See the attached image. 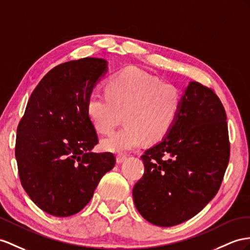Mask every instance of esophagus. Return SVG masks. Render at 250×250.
<instances>
[{
    "label": "esophagus",
    "mask_w": 250,
    "mask_h": 250,
    "mask_svg": "<svg viewBox=\"0 0 250 250\" xmlns=\"http://www.w3.org/2000/svg\"><path fill=\"white\" fill-rule=\"evenodd\" d=\"M126 157H127L126 154H124V153H119V154H117V156H116V161L118 164H121L125 161Z\"/></svg>",
    "instance_id": "esophagus-1"
}]
</instances>
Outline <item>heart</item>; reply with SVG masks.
Instances as JSON below:
<instances>
[{"instance_id": "1", "label": "heart", "mask_w": 250, "mask_h": 250, "mask_svg": "<svg viewBox=\"0 0 250 250\" xmlns=\"http://www.w3.org/2000/svg\"><path fill=\"white\" fill-rule=\"evenodd\" d=\"M105 89L89 94L86 112L102 134L112 133L124 114L125 125L101 143L110 152L133 150L145 139L158 142L174 125L181 110L180 89L135 66L113 75Z\"/></svg>"}]
</instances>
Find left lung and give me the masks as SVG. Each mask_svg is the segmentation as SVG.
<instances>
[{
	"label": "left lung",
	"instance_id": "1",
	"mask_svg": "<svg viewBox=\"0 0 250 250\" xmlns=\"http://www.w3.org/2000/svg\"><path fill=\"white\" fill-rule=\"evenodd\" d=\"M226 112L213 89L191 81L174 125L145 152V173L133 188L138 212L161 227L196 215L219 191L230 144Z\"/></svg>",
	"mask_w": 250,
	"mask_h": 250
}]
</instances>
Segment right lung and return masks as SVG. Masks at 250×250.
<instances>
[{"label": "right lung", "instance_id": "add662e5", "mask_svg": "<svg viewBox=\"0 0 250 250\" xmlns=\"http://www.w3.org/2000/svg\"><path fill=\"white\" fill-rule=\"evenodd\" d=\"M107 62L83 58L59 64L43 77L19 123L16 158L24 190L55 216L78 213L115 166L113 153H93L98 144L86 102Z\"/></svg>", "mask_w": 250, "mask_h": 250}]
</instances>
